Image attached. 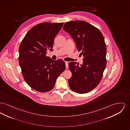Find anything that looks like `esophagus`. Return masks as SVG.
I'll return each instance as SVG.
<instances>
[{"label": "esophagus", "instance_id": "1", "mask_svg": "<svg viewBox=\"0 0 130 130\" xmlns=\"http://www.w3.org/2000/svg\"><path fill=\"white\" fill-rule=\"evenodd\" d=\"M65 63L66 68H68V67H69V66H68V62H67V61H65Z\"/></svg>", "mask_w": 130, "mask_h": 130}]
</instances>
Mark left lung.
Returning a JSON list of instances; mask_svg holds the SVG:
<instances>
[{
    "mask_svg": "<svg viewBox=\"0 0 130 130\" xmlns=\"http://www.w3.org/2000/svg\"><path fill=\"white\" fill-rule=\"evenodd\" d=\"M63 29L71 36L77 50L82 52L83 63H69L72 75L68 80L70 88L84 94L99 84L106 67L107 48L105 39L99 29L85 21H75L64 24Z\"/></svg>",
    "mask_w": 130,
    "mask_h": 130,
    "instance_id": "1",
    "label": "left lung"
}]
</instances>
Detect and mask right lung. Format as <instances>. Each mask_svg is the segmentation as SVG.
Here are the masks:
<instances>
[{"label": "right lung", "instance_id": "obj_1", "mask_svg": "<svg viewBox=\"0 0 130 130\" xmlns=\"http://www.w3.org/2000/svg\"><path fill=\"white\" fill-rule=\"evenodd\" d=\"M63 23H43L27 32L19 49V62L23 78L32 89L46 92L53 89L57 78L65 69L61 59L54 60L46 56L52 51L54 41Z\"/></svg>", "mask_w": 130, "mask_h": 130}]
</instances>
